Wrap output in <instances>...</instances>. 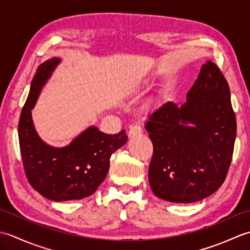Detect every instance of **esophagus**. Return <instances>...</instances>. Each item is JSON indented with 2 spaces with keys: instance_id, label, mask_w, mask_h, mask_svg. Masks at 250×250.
<instances>
[{
  "instance_id": "esophagus-1",
  "label": "esophagus",
  "mask_w": 250,
  "mask_h": 250,
  "mask_svg": "<svg viewBox=\"0 0 250 250\" xmlns=\"http://www.w3.org/2000/svg\"><path fill=\"white\" fill-rule=\"evenodd\" d=\"M142 128L139 125H133L130 126L129 129V137H135V136H139L142 134Z\"/></svg>"
}]
</instances>
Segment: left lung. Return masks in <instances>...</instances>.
I'll list each match as a JSON object with an SVG mask.
<instances>
[{
	"mask_svg": "<svg viewBox=\"0 0 250 250\" xmlns=\"http://www.w3.org/2000/svg\"><path fill=\"white\" fill-rule=\"evenodd\" d=\"M153 145L152 192L173 203L203 200L224 184L232 160L236 119L228 82L215 63L202 65L187 101H169L148 116Z\"/></svg>",
	"mask_w": 250,
	"mask_h": 250,
	"instance_id": "obj_1",
	"label": "left lung"
}]
</instances>
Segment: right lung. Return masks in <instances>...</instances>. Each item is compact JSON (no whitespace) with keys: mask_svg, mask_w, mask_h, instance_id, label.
Returning <instances> with one entry per match:
<instances>
[{"mask_svg":"<svg viewBox=\"0 0 250 250\" xmlns=\"http://www.w3.org/2000/svg\"><path fill=\"white\" fill-rule=\"evenodd\" d=\"M60 62V58H51L37 68L18 125L21 157L29 183L45 198L57 202L82 200L93 194L107 175L110 156L128 141L125 130L111 135L94 125L64 147H52L41 139L32 120V109Z\"/></svg>","mask_w":250,"mask_h":250,"instance_id":"right-lung-1","label":"right lung"}]
</instances>
